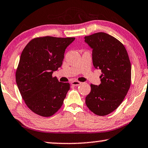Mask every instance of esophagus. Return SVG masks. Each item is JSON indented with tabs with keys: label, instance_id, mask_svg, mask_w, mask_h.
I'll list each match as a JSON object with an SVG mask.
<instances>
[{
	"label": "esophagus",
	"instance_id": "esophagus-1",
	"mask_svg": "<svg viewBox=\"0 0 148 148\" xmlns=\"http://www.w3.org/2000/svg\"><path fill=\"white\" fill-rule=\"evenodd\" d=\"M71 84L74 86H78L79 85H80L81 82H78V81H73L71 82Z\"/></svg>",
	"mask_w": 148,
	"mask_h": 148
}]
</instances>
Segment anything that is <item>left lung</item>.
Listing matches in <instances>:
<instances>
[{
	"instance_id": "1",
	"label": "left lung",
	"mask_w": 148,
	"mask_h": 148,
	"mask_svg": "<svg viewBox=\"0 0 148 148\" xmlns=\"http://www.w3.org/2000/svg\"><path fill=\"white\" fill-rule=\"evenodd\" d=\"M84 39L92 49L93 66L102 72L99 85L91 84L86 104L93 113L105 116L117 109L127 94L131 83L130 59L125 46L106 33H96Z\"/></svg>"
}]
</instances>
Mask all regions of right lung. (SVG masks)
Returning <instances> with one entry per match:
<instances>
[{"mask_svg": "<svg viewBox=\"0 0 148 148\" xmlns=\"http://www.w3.org/2000/svg\"><path fill=\"white\" fill-rule=\"evenodd\" d=\"M74 37L35 38L23 49L16 73L20 94L27 106L42 116L57 112L70 90L69 83L52 76L61 66L66 49Z\"/></svg>", "mask_w": 148, "mask_h": 148, "instance_id": "add662e5", "label": "right lung"}]
</instances>
